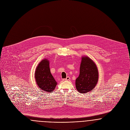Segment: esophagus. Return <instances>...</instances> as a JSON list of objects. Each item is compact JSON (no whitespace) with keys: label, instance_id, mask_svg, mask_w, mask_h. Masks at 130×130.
Returning <instances> with one entry per match:
<instances>
[{"label":"esophagus","instance_id":"obj_1","mask_svg":"<svg viewBox=\"0 0 130 130\" xmlns=\"http://www.w3.org/2000/svg\"><path fill=\"white\" fill-rule=\"evenodd\" d=\"M70 79V76H67L65 79H64L63 80H69Z\"/></svg>","mask_w":130,"mask_h":130}]
</instances>
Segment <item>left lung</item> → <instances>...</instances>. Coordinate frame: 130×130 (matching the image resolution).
I'll return each instance as SVG.
<instances>
[{
  "label": "left lung",
  "mask_w": 130,
  "mask_h": 130,
  "mask_svg": "<svg viewBox=\"0 0 130 130\" xmlns=\"http://www.w3.org/2000/svg\"><path fill=\"white\" fill-rule=\"evenodd\" d=\"M99 73L95 64L87 56L83 57L80 66L79 74L75 80L76 89L81 93L91 92L96 85Z\"/></svg>",
  "instance_id": "8db88e82"
}]
</instances>
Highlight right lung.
I'll return each mask as SVG.
<instances>
[{
    "label": "right lung",
    "mask_w": 130,
    "mask_h": 130,
    "mask_svg": "<svg viewBox=\"0 0 130 130\" xmlns=\"http://www.w3.org/2000/svg\"><path fill=\"white\" fill-rule=\"evenodd\" d=\"M49 64V60L43 59L38 64L35 73L38 86L41 91L46 92H53L57 85L56 80L51 74Z\"/></svg>",
    "instance_id": "1"
}]
</instances>
